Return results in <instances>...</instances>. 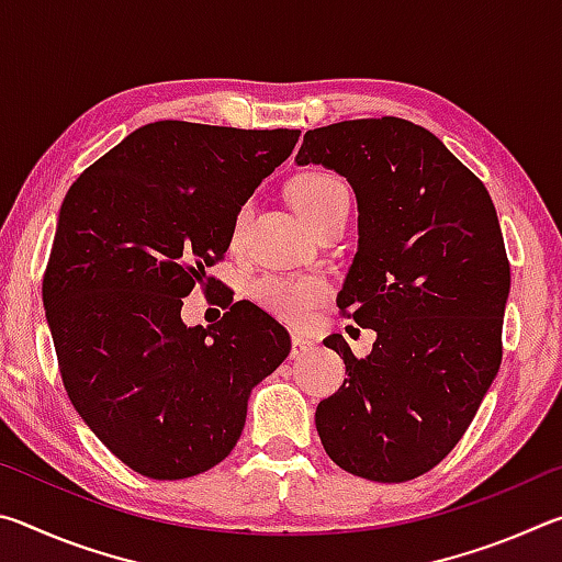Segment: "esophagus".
<instances>
[{
  "instance_id": "34e87169",
  "label": "esophagus",
  "mask_w": 562,
  "mask_h": 562,
  "mask_svg": "<svg viewBox=\"0 0 562 562\" xmlns=\"http://www.w3.org/2000/svg\"><path fill=\"white\" fill-rule=\"evenodd\" d=\"M312 349H315V347H312L310 339H304L300 335H292V349H290V357L292 359H300L304 355H310Z\"/></svg>"
}]
</instances>
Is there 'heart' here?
Masks as SVG:
<instances>
[{"label": "heart", "instance_id": "heart-1", "mask_svg": "<svg viewBox=\"0 0 562 562\" xmlns=\"http://www.w3.org/2000/svg\"><path fill=\"white\" fill-rule=\"evenodd\" d=\"M292 201L304 221L315 227L331 207L341 201H349V188L345 180L327 170H312L292 183ZM252 215V203H243L235 215L233 235L235 240L243 235L247 221ZM250 292L255 302L272 312L274 317L292 325H302L312 315V310L327 297V284L319 278H288V274H262L252 280Z\"/></svg>", "mask_w": 562, "mask_h": 562}]
</instances>
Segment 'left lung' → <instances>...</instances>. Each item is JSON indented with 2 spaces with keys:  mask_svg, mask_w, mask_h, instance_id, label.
Instances as JSON below:
<instances>
[{
  "mask_svg": "<svg viewBox=\"0 0 562 562\" xmlns=\"http://www.w3.org/2000/svg\"><path fill=\"white\" fill-rule=\"evenodd\" d=\"M297 164L355 188L359 250L337 307L376 331L367 359L325 339L347 379L319 402L317 434L339 469L412 481L461 441L498 374L510 262L496 207L431 131L394 116L307 131Z\"/></svg>",
  "mask_w": 562,
  "mask_h": 562,
  "instance_id": "1",
  "label": "left lung"
}]
</instances>
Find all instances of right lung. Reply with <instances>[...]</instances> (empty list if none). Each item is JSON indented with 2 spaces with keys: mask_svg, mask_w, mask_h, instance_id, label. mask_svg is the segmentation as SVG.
I'll return each instance as SVG.
<instances>
[{
  "mask_svg": "<svg viewBox=\"0 0 562 562\" xmlns=\"http://www.w3.org/2000/svg\"><path fill=\"white\" fill-rule=\"evenodd\" d=\"M300 131L188 121L140 126L66 193L42 300L66 394L101 443L140 475L190 479L221 463L247 396L290 355L252 302L203 329L180 319L225 258L240 205L292 154Z\"/></svg>",
  "mask_w": 562,
  "mask_h": 562,
  "instance_id": "obj_1",
  "label": "right lung"
}]
</instances>
